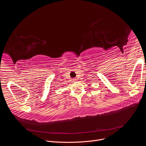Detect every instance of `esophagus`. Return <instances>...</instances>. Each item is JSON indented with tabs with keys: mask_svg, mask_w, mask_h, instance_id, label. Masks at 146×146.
Segmentation results:
<instances>
[{
	"mask_svg": "<svg viewBox=\"0 0 146 146\" xmlns=\"http://www.w3.org/2000/svg\"><path fill=\"white\" fill-rule=\"evenodd\" d=\"M73 81H77V79L76 78H74L73 79Z\"/></svg>",
	"mask_w": 146,
	"mask_h": 146,
	"instance_id": "esophagus-1",
	"label": "esophagus"
}]
</instances>
